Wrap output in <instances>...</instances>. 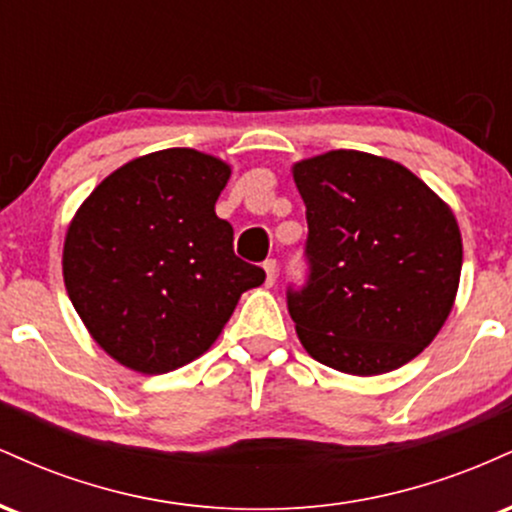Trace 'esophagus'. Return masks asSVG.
Wrapping results in <instances>:
<instances>
[{
	"instance_id": "1",
	"label": "esophagus",
	"mask_w": 512,
	"mask_h": 512,
	"mask_svg": "<svg viewBox=\"0 0 512 512\" xmlns=\"http://www.w3.org/2000/svg\"><path fill=\"white\" fill-rule=\"evenodd\" d=\"M262 267H264V274H267L264 276V286H272L276 281V260H267Z\"/></svg>"
}]
</instances>
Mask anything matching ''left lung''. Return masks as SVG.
Instances as JSON below:
<instances>
[{"instance_id":"left-lung-1","label":"left lung","mask_w":512,"mask_h":512,"mask_svg":"<svg viewBox=\"0 0 512 512\" xmlns=\"http://www.w3.org/2000/svg\"><path fill=\"white\" fill-rule=\"evenodd\" d=\"M308 219V284L289 291L298 339L349 375L390 373L436 339L455 303V214L402 163L339 149L293 163Z\"/></svg>"}]
</instances>
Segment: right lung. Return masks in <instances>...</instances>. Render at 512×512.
Returning a JSON list of instances; mask_svg holds the SVG:
<instances>
[{"mask_svg": "<svg viewBox=\"0 0 512 512\" xmlns=\"http://www.w3.org/2000/svg\"><path fill=\"white\" fill-rule=\"evenodd\" d=\"M231 166L163 149L110 173L64 236L69 301L110 358L144 375L195 361L264 272L233 252L216 199Z\"/></svg>", "mask_w": 512, "mask_h": 512, "instance_id": "obj_1", "label": "right lung"}]
</instances>
